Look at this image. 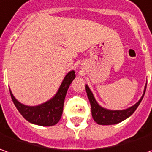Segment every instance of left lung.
<instances>
[{"label":"left lung","instance_id":"obj_1","mask_svg":"<svg viewBox=\"0 0 152 152\" xmlns=\"http://www.w3.org/2000/svg\"><path fill=\"white\" fill-rule=\"evenodd\" d=\"M145 89H146V84L145 86L144 92H143L141 97L135 104H134L133 106L128 107L126 109H122V110H112V109H107V108L100 106L98 104V102H97V100L95 99L94 95L91 91V89L89 88V86L86 85V92L90 104H91L92 116L94 121L98 124L110 125V124H116L120 123L124 119L128 118L130 115L133 114V113L136 110V108L140 105L142 98L144 97Z\"/></svg>","mask_w":152,"mask_h":152}]
</instances>
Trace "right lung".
I'll list each match as a JSON object with an SVG mask.
<instances>
[{"label":"right lung","mask_w":152,"mask_h":152,"mask_svg":"<svg viewBox=\"0 0 152 152\" xmlns=\"http://www.w3.org/2000/svg\"><path fill=\"white\" fill-rule=\"evenodd\" d=\"M75 78V71H69L61 82L55 96L50 100L36 106H28L21 103L16 99L11 90L10 94L16 107L26 120L37 125L52 126L60 121L63 113L66 92Z\"/></svg>","instance_id":"right-lung-1"}]
</instances>
